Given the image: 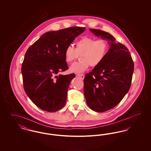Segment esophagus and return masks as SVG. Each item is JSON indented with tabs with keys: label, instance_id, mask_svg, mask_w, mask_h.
I'll use <instances>...</instances> for the list:
<instances>
[{
	"label": "esophagus",
	"instance_id": "1",
	"mask_svg": "<svg viewBox=\"0 0 151 151\" xmlns=\"http://www.w3.org/2000/svg\"><path fill=\"white\" fill-rule=\"evenodd\" d=\"M77 76L79 77L80 79H84L85 76H84V74H79V75H77Z\"/></svg>",
	"mask_w": 151,
	"mask_h": 151
}]
</instances>
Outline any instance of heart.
Here are the masks:
<instances>
[{"label": "heart", "instance_id": "obj_1", "mask_svg": "<svg viewBox=\"0 0 151 151\" xmlns=\"http://www.w3.org/2000/svg\"><path fill=\"white\" fill-rule=\"evenodd\" d=\"M109 48V43L105 39L83 37L75 43V48L71 45L66 47L65 60L67 63H72L81 54V61L73 64L70 68V72L80 73L86 71L89 65L96 67L100 65L106 57Z\"/></svg>", "mask_w": 151, "mask_h": 151}]
</instances>
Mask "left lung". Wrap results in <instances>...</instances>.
I'll list each match as a JSON object with an SVG mask.
<instances>
[{
    "label": "left lung",
    "instance_id": "obj_1",
    "mask_svg": "<svg viewBox=\"0 0 151 151\" xmlns=\"http://www.w3.org/2000/svg\"><path fill=\"white\" fill-rule=\"evenodd\" d=\"M94 35L107 39L110 45L108 54L100 65L86 73L84 93L88 106L104 112L116 106L129 91L134 63L128 49L108 32L89 29Z\"/></svg>",
    "mask_w": 151,
    "mask_h": 151
}]
</instances>
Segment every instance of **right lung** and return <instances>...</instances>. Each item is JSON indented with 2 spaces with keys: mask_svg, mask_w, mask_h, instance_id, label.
Masks as SVG:
<instances>
[{
  "mask_svg": "<svg viewBox=\"0 0 151 151\" xmlns=\"http://www.w3.org/2000/svg\"><path fill=\"white\" fill-rule=\"evenodd\" d=\"M85 29L73 27L46 32L27 51L22 67L24 89L41 109L54 112L65 106L69 85L76 75L59 74L68 69L64 51Z\"/></svg>",
  "mask_w": 151,
  "mask_h": 151,
  "instance_id": "add662e5",
  "label": "right lung"
}]
</instances>
